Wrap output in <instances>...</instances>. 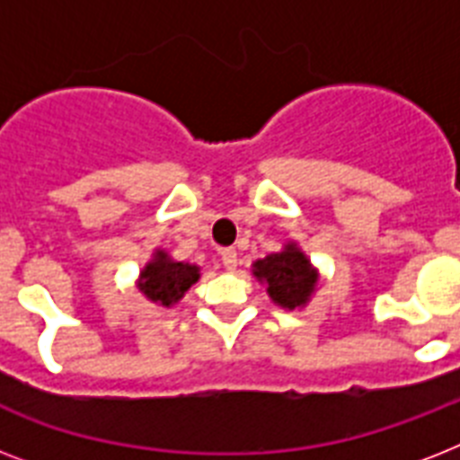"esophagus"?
Instances as JSON below:
<instances>
[{"label": "esophagus", "instance_id": "1", "mask_svg": "<svg viewBox=\"0 0 460 460\" xmlns=\"http://www.w3.org/2000/svg\"><path fill=\"white\" fill-rule=\"evenodd\" d=\"M222 262L224 267L229 270V272H234L238 267V252L234 251V248H226V251H222Z\"/></svg>", "mask_w": 460, "mask_h": 460}]
</instances>
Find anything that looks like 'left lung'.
Masks as SVG:
<instances>
[{"instance_id":"left-lung-1","label":"left lung","mask_w":460,"mask_h":460,"mask_svg":"<svg viewBox=\"0 0 460 460\" xmlns=\"http://www.w3.org/2000/svg\"><path fill=\"white\" fill-rule=\"evenodd\" d=\"M252 277L267 288L270 301L284 310L305 307L320 287L317 267L296 241H287L281 251L255 260Z\"/></svg>"}]
</instances>
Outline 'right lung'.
Returning <instances> with one entry per match:
<instances>
[{
  "label": "right lung",
  "mask_w": 460,
  "mask_h": 460,
  "mask_svg": "<svg viewBox=\"0 0 460 460\" xmlns=\"http://www.w3.org/2000/svg\"><path fill=\"white\" fill-rule=\"evenodd\" d=\"M200 279V267L173 260L162 248L153 252L138 274V291L159 307H172L186 296V291Z\"/></svg>",
  "instance_id": "obj_1"
}]
</instances>
